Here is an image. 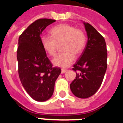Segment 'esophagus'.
<instances>
[{
  "mask_svg": "<svg viewBox=\"0 0 123 123\" xmlns=\"http://www.w3.org/2000/svg\"><path fill=\"white\" fill-rule=\"evenodd\" d=\"M66 71H68V70H67L66 69H61V73H66Z\"/></svg>",
  "mask_w": 123,
  "mask_h": 123,
  "instance_id": "esophagus-1",
  "label": "esophagus"
}]
</instances>
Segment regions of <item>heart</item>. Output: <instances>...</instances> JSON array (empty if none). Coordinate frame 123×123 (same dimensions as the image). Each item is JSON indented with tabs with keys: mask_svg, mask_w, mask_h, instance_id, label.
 Wrapping results in <instances>:
<instances>
[{
	"mask_svg": "<svg viewBox=\"0 0 123 123\" xmlns=\"http://www.w3.org/2000/svg\"><path fill=\"white\" fill-rule=\"evenodd\" d=\"M50 35L42 36L41 43L46 52L55 56L58 45L62 43L64 51L53 59V63L57 66L66 68L70 66L75 59V54H80L85 47L86 37L85 33L69 24L55 26L51 29Z\"/></svg>",
	"mask_w": 123,
	"mask_h": 123,
	"instance_id": "obj_1",
	"label": "heart"
}]
</instances>
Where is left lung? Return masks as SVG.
I'll list each match as a JSON object with an SVG mask.
<instances>
[{"mask_svg": "<svg viewBox=\"0 0 123 123\" xmlns=\"http://www.w3.org/2000/svg\"><path fill=\"white\" fill-rule=\"evenodd\" d=\"M88 41L81 56L73 65L76 77L70 85L76 97L86 98L92 96L101 86L107 69L106 43L104 38L90 24L84 23Z\"/></svg>", "mask_w": 123, "mask_h": 123, "instance_id": "left-lung-1", "label": "left lung"}]
</instances>
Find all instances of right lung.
Here are the masks:
<instances>
[{
    "instance_id": "add662e5",
    "label": "right lung",
    "mask_w": 123,
    "mask_h": 123,
    "mask_svg": "<svg viewBox=\"0 0 123 123\" xmlns=\"http://www.w3.org/2000/svg\"><path fill=\"white\" fill-rule=\"evenodd\" d=\"M55 20L42 18L29 26L18 40L17 59L21 84L37 101L47 100L52 95L55 82L61 69L53 67L41 43V34Z\"/></svg>"
}]
</instances>
